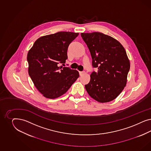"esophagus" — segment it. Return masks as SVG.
Returning <instances> with one entry per match:
<instances>
[{"label": "esophagus", "instance_id": "obj_1", "mask_svg": "<svg viewBox=\"0 0 151 151\" xmlns=\"http://www.w3.org/2000/svg\"><path fill=\"white\" fill-rule=\"evenodd\" d=\"M85 73V71H79V74L80 76H82Z\"/></svg>", "mask_w": 151, "mask_h": 151}]
</instances>
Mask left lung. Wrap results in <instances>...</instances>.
<instances>
[{"label": "left lung", "instance_id": "left-lung-1", "mask_svg": "<svg viewBox=\"0 0 151 151\" xmlns=\"http://www.w3.org/2000/svg\"><path fill=\"white\" fill-rule=\"evenodd\" d=\"M90 51L92 73L85 85L88 95L99 102L114 100L126 86L130 64L123 46L114 38L99 32L81 33Z\"/></svg>", "mask_w": 151, "mask_h": 151}]
</instances>
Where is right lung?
<instances>
[{
    "mask_svg": "<svg viewBox=\"0 0 151 151\" xmlns=\"http://www.w3.org/2000/svg\"><path fill=\"white\" fill-rule=\"evenodd\" d=\"M78 33L60 32L39 38L28 52V73L43 96L55 99L63 95L79 77L77 70L59 66L68 59L70 44Z\"/></svg>",
    "mask_w": 151,
    "mask_h": 151,
    "instance_id": "add662e5",
    "label": "right lung"
}]
</instances>
